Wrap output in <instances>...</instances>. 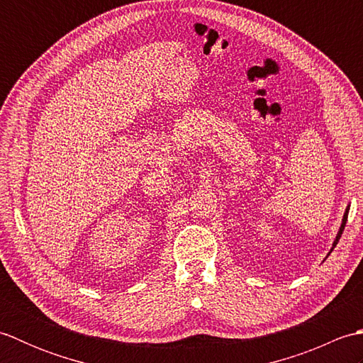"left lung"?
<instances>
[{
	"instance_id": "obj_1",
	"label": "left lung",
	"mask_w": 363,
	"mask_h": 363,
	"mask_svg": "<svg viewBox=\"0 0 363 363\" xmlns=\"http://www.w3.org/2000/svg\"><path fill=\"white\" fill-rule=\"evenodd\" d=\"M348 212H350V206L346 207V211H345V215H343V220H342V226H340V230H338V234H337V237H335V240H334V245H333V250L337 246V243H338V240H340V237H342V234H343V229H345V226H346V220H348ZM330 250V251H333Z\"/></svg>"
}]
</instances>
